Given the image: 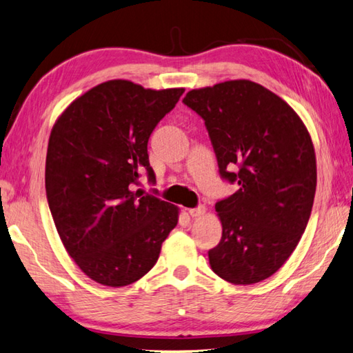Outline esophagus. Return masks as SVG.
Segmentation results:
<instances>
[{
    "mask_svg": "<svg viewBox=\"0 0 353 353\" xmlns=\"http://www.w3.org/2000/svg\"><path fill=\"white\" fill-rule=\"evenodd\" d=\"M204 214H205L204 205H198V208H195V209H189V215L192 218H198V216H201Z\"/></svg>",
    "mask_w": 353,
    "mask_h": 353,
    "instance_id": "34e87169",
    "label": "esophagus"
}]
</instances>
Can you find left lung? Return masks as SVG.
Returning <instances> with one entry per match:
<instances>
[{"label":"left lung","instance_id":"left-lung-1","mask_svg":"<svg viewBox=\"0 0 353 353\" xmlns=\"http://www.w3.org/2000/svg\"><path fill=\"white\" fill-rule=\"evenodd\" d=\"M183 103L204 119L219 175L236 183L215 204L223 236L212 270L232 284L275 274L300 243L316 189L314 144L301 118L274 92L234 79L188 92Z\"/></svg>","mask_w":353,"mask_h":353}]
</instances>
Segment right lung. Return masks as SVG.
<instances>
[{"label": "right lung", "instance_id": "add662e5", "mask_svg": "<svg viewBox=\"0 0 353 353\" xmlns=\"http://www.w3.org/2000/svg\"><path fill=\"white\" fill-rule=\"evenodd\" d=\"M184 89H144L110 79L77 98L52 128L46 194L68 254L92 280L123 288L158 261L178 208L135 190L155 183L148 143Z\"/></svg>", "mask_w": 353, "mask_h": 353}]
</instances>
